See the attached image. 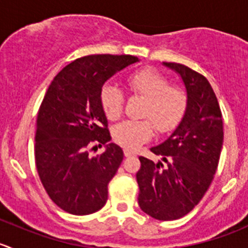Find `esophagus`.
<instances>
[{"label": "esophagus", "instance_id": "1", "mask_svg": "<svg viewBox=\"0 0 248 248\" xmlns=\"http://www.w3.org/2000/svg\"><path fill=\"white\" fill-rule=\"evenodd\" d=\"M124 156L126 157H131V156H134L136 155V152L133 151V150H129V149H124Z\"/></svg>", "mask_w": 248, "mask_h": 248}]
</instances>
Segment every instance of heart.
Returning a JSON list of instances; mask_svg holds the SVG:
<instances>
[{"label": "heart", "mask_w": 248, "mask_h": 248, "mask_svg": "<svg viewBox=\"0 0 248 248\" xmlns=\"http://www.w3.org/2000/svg\"><path fill=\"white\" fill-rule=\"evenodd\" d=\"M127 90L133 96L144 98L141 120L120 122L112 129V138L126 149H137L152 138L155 127L161 134L171 132L184 117L188 106V94L184 86L169 84L164 74L155 68L138 69L124 79ZM99 102L107 119L115 121L124 111V96L114 85H104Z\"/></svg>", "instance_id": "heart-1"}]
</instances>
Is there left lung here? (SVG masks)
I'll return each instance as SVG.
<instances>
[{
  "label": "left lung",
  "mask_w": 248,
  "mask_h": 248,
  "mask_svg": "<svg viewBox=\"0 0 248 248\" xmlns=\"http://www.w3.org/2000/svg\"><path fill=\"white\" fill-rule=\"evenodd\" d=\"M164 64L181 76L188 106L174 133L151 149L163 162L139 157L137 181L140 209L159 221H172L192 211L211 185L223 144V121L206 78L185 64Z\"/></svg>",
  "instance_id": "obj_1"
}]
</instances>
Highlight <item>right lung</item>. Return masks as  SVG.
<instances>
[{
    "mask_svg": "<svg viewBox=\"0 0 248 248\" xmlns=\"http://www.w3.org/2000/svg\"><path fill=\"white\" fill-rule=\"evenodd\" d=\"M139 61L132 55H89L64 67L50 84L38 110L34 159L52 202L72 215H90L108 201V185L124 151L111 139L99 102L110 77Z\"/></svg>",
    "mask_w": 248,
    "mask_h": 248,
    "instance_id": "1",
    "label": "right lung"
}]
</instances>
